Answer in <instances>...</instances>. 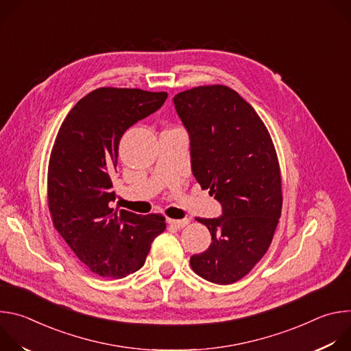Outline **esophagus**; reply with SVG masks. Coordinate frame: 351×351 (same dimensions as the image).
I'll use <instances>...</instances> for the list:
<instances>
[{
    "label": "esophagus",
    "instance_id": "esophagus-1",
    "mask_svg": "<svg viewBox=\"0 0 351 351\" xmlns=\"http://www.w3.org/2000/svg\"><path fill=\"white\" fill-rule=\"evenodd\" d=\"M167 222L171 225V226H175L178 229H182L184 228L186 225H189V219H172V218H167Z\"/></svg>",
    "mask_w": 351,
    "mask_h": 351
}]
</instances>
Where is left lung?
Instances as JSON below:
<instances>
[{
  "label": "left lung",
  "instance_id": "1",
  "mask_svg": "<svg viewBox=\"0 0 351 351\" xmlns=\"http://www.w3.org/2000/svg\"><path fill=\"white\" fill-rule=\"evenodd\" d=\"M173 104L189 132L193 175L222 206L219 218H195L213 241L190 265L213 283L230 285L264 257L280 218L275 147L254 108L226 86L182 91Z\"/></svg>",
  "mask_w": 351,
  "mask_h": 351
}]
</instances>
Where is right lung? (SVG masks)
<instances>
[{
  "instance_id": "1",
  "label": "right lung",
  "mask_w": 351,
  "mask_h": 351,
  "mask_svg": "<svg viewBox=\"0 0 351 351\" xmlns=\"http://www.w3.org/2000/svg\"><path fill=\"white\" fill-rule=\"evenodd\" d=\"M168 94L101 87L69 111L48 164L47 197L54 228L76 257L103 278L140 269L167 228L161 214L111 208L112 178L123 133L162 107Z\"/></svg>"
}]
</instances>
